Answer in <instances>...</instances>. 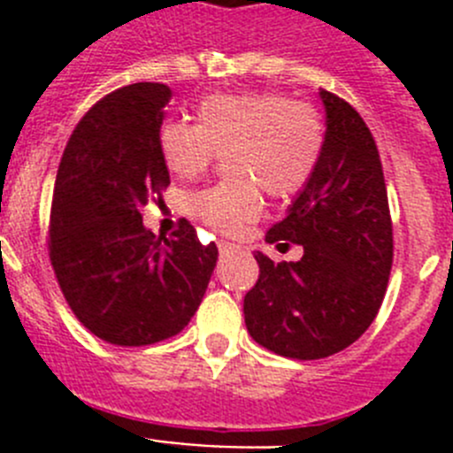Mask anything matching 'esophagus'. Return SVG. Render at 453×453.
I'll return each instance as SVG.
<instances>
[{"label": "esophagus", "mask_w": 453, "mask_h": 453, "mask_svg": "<svg viewBox=\"0 0 453 453\" xmlns=\"http://www.w3.org/2000/svg\"><path fill=\"white\" fill-rule=\"evenodd\" d=\"M218 250H219V254H222V256H229V254H234V251H240L242 247L235 245V242H226V240H219Z\"/></svg>", "instance_id": "obj_1"}]
</instances>
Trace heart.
Listing matches in <instances>:
<instances>
[{
	"mask_svg": "<svg viewBox=\"0 0 453 453\" xmlns=\"http://www.w3.org/2000/svg\"><path fill=\"white\" fill-rule=\"evenodd\" d=\"M326 127L311 104L274 92L211 95L197 104V124L167 119L158 131L163 161L177 177L192 179L226 154L234 179L192 197V213L213 229L234 234L261 213V192L295 197L322 161Z\"/></svg>",
	"mask_w": 453,
	"mask_h": 453,
	"instance_id": "b5f03b06",
	"label": "heart"
}]
</instances>
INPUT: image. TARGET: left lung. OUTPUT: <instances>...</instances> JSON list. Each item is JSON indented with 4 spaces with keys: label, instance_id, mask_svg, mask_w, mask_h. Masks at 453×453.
<instances>
[{
    "label": "left lung",
    "instance_id": "obj_1",
    "mask_svg": "<svg viewBox=\"0 0 453 453\" xmlns=\"http://www.w3.org/2000/svg\"><path fill=\"white\" fill-rule=\"evenodd\" d=\"M319 99L326 115L322 161L265 238L302 245L303 256L274 263L256 251L261 274L242 303L251 338L299 361L338 354L365 334L392 267V222L374 138L345 99L329 90H319Z\"/></svg>",
    "mask_w": 453,
    "mask_h": 453
}]
</instances>
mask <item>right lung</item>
<instances>
[{"mask_svg": "<svg viewBox=\"0 0 453 453\" xmlns=\"http://www.w3.org/2000/svg\"><path fill=\"white\" fill-rule=\"evenodd\" d=\"M172 90L134 83L77 124L56 174L50 258L79 322L119 347L154 345L186 329L218 263L183 219L156 238L140 208L161 197L170 170L158 150Z\"/></svg>", "mask_w": 453, "mask_h": 453, "instance_id": "right-lung-1", "label": "right lung"}]
</instances>
